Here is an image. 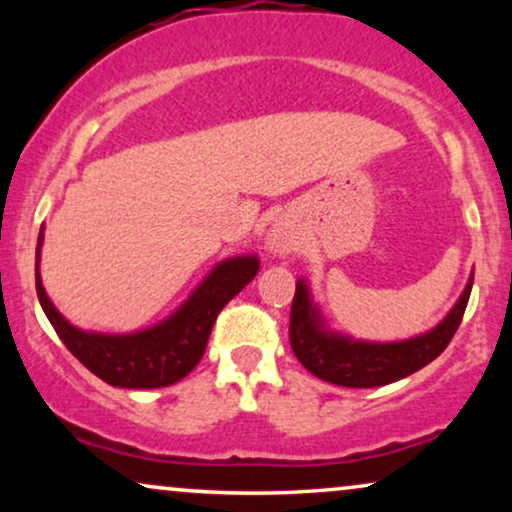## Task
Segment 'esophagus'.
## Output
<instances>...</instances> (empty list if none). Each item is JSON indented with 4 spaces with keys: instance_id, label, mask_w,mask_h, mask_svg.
Segmentation results:
<instances>
[{
    "instance_id": "obj_1",
    "label": "esophagus",
    "mask_w": 512,
    "mask_h": 512,
    "mask_svg": "<svg viewBox=\"0 0 512 512\" xmlns=\"http://www.w3.org/2000/svg\"><path fill=\"white\" fill-rule=\"evenodd\" d=\"M267 245H269V250L279 252V255H286V252H291L293 248H296V238H293V233L289 231V228L276 226L269 231Z\"/></svg>"
}]
</instances>
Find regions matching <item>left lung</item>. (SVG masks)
<instances>
[{
	"label": "left lung",
	"instance_id": "obj_1",
	"mask_svg": "<svg viewBox=\"0 0 512 512\" xmlns=\"http://www.w3.org/2000/svg\"><path fill=\"white\" fill-rule=\"evenodd\" d=\"M472 281L474 276L469 279L460 301L455 303V308L450 310L448 317L438 327H433L428 334H421V337L392 344L351 342V339L327 332L322 327L320 317H317L313 303H310L308 289H305L303 281H298L296 296H293L291 303V349L310 373L332 385H390L428 366L433 358L443 354L462 322L469 293H472Z\"/></svg>",
	"mask_w": 512,
	"mask_h": 512
}]
</instances>
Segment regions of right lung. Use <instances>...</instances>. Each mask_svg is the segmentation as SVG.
Listing matches in <instances>:
<instances>
[{
  "instance_id": "add662e5",
  "label": "right lung",
  "mask_w": 512,
  "mask_h": 512,
  "mask_svg": "<svg viewBox=\"0 0 512 512\" xmlns=\"http://www.w3.org/2000/svg\"><path fill=\"white\" fill-rule=\"evenodd\" d=\"M40 240L43 236L38 238L35 257H40ZM257 269H260L257 257L221 262L173 317L151 330L125 334V337L88 334L69 325L50 303L38 272H35V291L57 337L93 375L113 387L151 390V387L178 383L197 366L223 305L255 279Z\"/></svg>"
}]
</instances>
